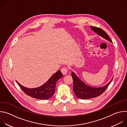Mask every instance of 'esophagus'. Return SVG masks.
I'll list each match as a JSON object with an SVG mask.
<instances>
[{
  "label": "esophagus",
  "mask_w": 127,
  "mask_h": 127,
  "mask_svg": "<svg viewBox=\"0 0 127 127\" xmlns=\"http://www.w3.org/2000/svg\"><path fill=\"white\" fill-rule=\"evenodd\" d=\"M61 71L62 72V73L64 75H66L67 72H68V69L66 67H63L61 69Z\"/></svg>",
  "instance_id": "obj_1"
}]
</instances>
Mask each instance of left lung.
Returning <instances> with one entry per match:
<instances>
[{"instance_id":"left-lung-1","label":"left lung","mask_w":127,"mask_h":127,"mask_svg":"<svg viewBox=\"0 0 127 127\" xmlns=\"http://www.w3.org/2000/svg\"><path fill=\"white\" fill-rule=\"evenodd\" d=\"M92 30L98 35L101 36L104 39L113 43L108 34L102 29L95 27H90ZM71 75L73 80V92L76 96L82 99H87L96 97L102 94L107 86L109 85L111 80L102 87H95L90 86L84 83L73 72H72Z\"/></svg>"}]
</instances>
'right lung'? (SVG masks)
<instances>
[{
	"label": "right lung",
	"instance_id": "obj_1",
	"mask_svg": "<svg viewBox=\"0 0 127 127\" xmlns=\"http://www.w3.org/2000/svg\"><path fill=\"white\" fill-rule=\"evenodd\" d=\"M63 77L61 71L59 70L54 73L46 82L42 85L36 88H29L22 86L16 81L24 93L38 99L45 100L51 98L55 93L56 82L59 79Z\"/></svg>",
	"mask_w": 127,
	"mask_h": 127
}]
</instances>
